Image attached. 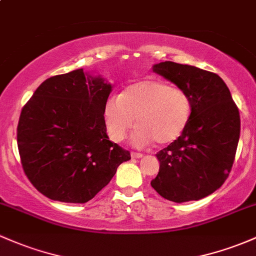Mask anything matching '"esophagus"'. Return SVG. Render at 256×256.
<instances>
[{
	"mask_svg": "<svg viewBox=\"0 0 256 256\" xmlns=\"http://www.w3.org/2000/svg\"><path fill=\"white\" fill-rule=\"evenodd\" d=\"M130 156H132V158H142V154H140V152H134V151H132Z\"/></svg>",
	"mask_w": 256,
	"mask_h": 256,
	"instance_id": "1",
	"label": "esophagus"
}]
</instances>
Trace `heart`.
<instances>
[{"instance_id": "b5f03b06", "label": "heart", "mask_w": 256, "mask_h": 256, "mask_svg": "<svg viewBox=\"0 0 256 256\" xmlns=\"http://www.w3.org/2000/svg\"><path fill=\"white\" fill-rule=\"evenodd\" d=\"M190 96L180 88L160 79H144L128 85L120 96H112L104 108L108 136L114 142L133 133L136 146H146L155 140L168 145L184 133L192 116Z\"/></svg>"}]
</instances>
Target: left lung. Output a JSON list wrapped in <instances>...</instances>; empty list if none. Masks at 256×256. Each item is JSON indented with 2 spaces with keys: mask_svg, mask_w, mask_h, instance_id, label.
<instances>
[{
  "mask_svg": "<svg viewBox=\"0 0 256 256\" xmlns=\"http://www.w3.org/2000/svg\"><path fill=\"white\" fill-rule=\"evenodd\" d=\"M152 70L188 92L193 108L182 136L156 154L160 170L151 186L174 202L202 199L232 170L240 134L238 107L216 73L171 61Z\"/></svg>",
  "mask_w": 256,
  "mask_h": 256,
  "instance_id": "left-lung-1",
  "label": "left lung"
}]
</instances>
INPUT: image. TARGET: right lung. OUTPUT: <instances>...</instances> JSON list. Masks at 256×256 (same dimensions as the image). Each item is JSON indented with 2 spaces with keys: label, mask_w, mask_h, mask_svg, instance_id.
I'll list each match as a JSON object with an SVG mask.
<instances>
[{
  "label": "right lung",
  "mask_w": 256,
  "mask_h": 256,
  "mask_svg": "<svg viewBox=\"0 0 256 256\" xmlns=\"http://www.w3.org/2000/svg\"><path fill=\"white\" fill-rule=\"evenodd\" d=\"M111 92V84L80 68L46 79L24 105L17 128L22 166L48 199L89 202L130 160L106 133Z\"/></svg>",
  "instance_id": "add662e5"
}]
</instances>
